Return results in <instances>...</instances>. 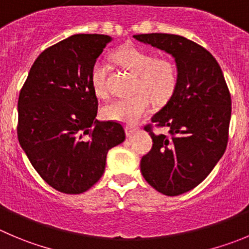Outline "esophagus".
Segmentation results:
<instances>
[{
    "mask_svg": "<svg viewBox=\"0 0 249 249\" xmlns=\"http://www.w3.org/2000/svg\"><path fill=\"white\" fill-rule=\"evenodd\" d=\"M125 131H126L127 138H131V136L134 135V134H135L136 131H138V127H135V126H126V127H125Z\"/></svg>",
    "mask_w": 249,
    "mask_h": 249,
    "instance_id": "1",
    "label": "esophagus"
}]
</instances>
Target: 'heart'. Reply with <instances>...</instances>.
<instances>
[{
  "label": "heart",
  "instance_id": "heart-1",
  "mask_svg": "<svg viewBox=\"0 0 249 249\" xmlns=\"http://www.w3.org/2000/svg\"><path fill=\"white\" fill-rule=\"evenodd\" d=\"M113 60L136 76L134 92L129 98L115 99L102 109L103 117L123 124H136L150 111L152 98L162 104L173 94L178 81L177 67L166 57L155 59L150 51L136 46H125L113 54ZM90 85L99 98L108 96V71L103 61L98 60L90 70ZM151 97H150L149 96Z\"/></svg>",
  "mask_w": 249,
  "mask_h": 249
}]
</instances>
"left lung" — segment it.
Instances as JSON below:
<instances>
[{"instance_id":"1","label":"left lung","mask_w":249,"mask_h":249,"mask_svg":"<svg viewBox=\"0 0 249 249\" xmlns=\"http://www.w3.org/2000/svg\"><path fill=\"white\" fill-rule=\"evenodd\" d=\"M140 43L160 49L176 62L178 81L151 122L171 136L150 132L153 145L141 159L146 182L168 196L200 184L224 155L231 119V96L215 57L199 44L174 34H139Z\"/></svg>"}]
</instances>
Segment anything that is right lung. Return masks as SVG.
<instances>
[{"mask_svg": "<svg viewBox=\"0 0 249 249\" xmlns=\"http://www.w3.org/2000/svg\"><path fill=\"white\" fill-rule=\"evenodd\" d=\"M113 38L75 34L44 50L18 99V140L50 187L81 194L103 176L107 153L125 140L119 123L96 119L90 70Z\"/></svg>", "mask_w": 249, "mask_h": 249, "instance_id": "1", "label": "right lung"}]
</instances>
